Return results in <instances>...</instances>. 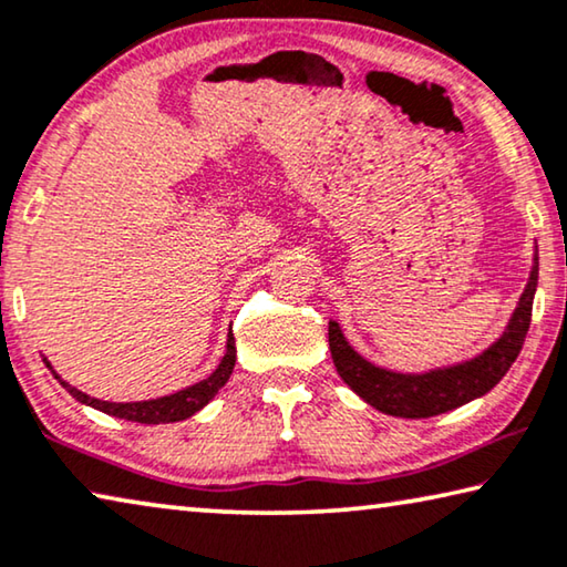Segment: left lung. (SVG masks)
I'll list each match as a JSON object with an SVG mask.
<instances>
[{
    "instance_id": "8db88e82",
    "label": "left lung",
    "mask_w": 567,
    "mask_h": 567,
    "mask_svg": "<svg viewBox=\"0 0 567 567\" xmlns=\"http://www.w3.org/2000/svg\"><path fill=\"white\" fill-rule=\"evenodd\" d=\"M537 289V258L519 296V303L512 313L507 332L468 362L454 368L431 370L423 374H403L374 368L372 362L357 354L347 342L337 321H329V350H332L334 368L347 385H350L364 403L378 411L398 417H431L482 398L499 382L525 344L529 321H533V299Z\"/></svg>"
}]
</instances>
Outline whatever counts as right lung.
I'll return each instance as SVG.
<instances>
[{"label": "right lung", "instance_id": "right-lung-1", "mask_svg": "<svg viewBox=\"0 0 567 567\" xmlns=\"http://www.w3.org/2000/svg\"><path fill=\"white\" fill-rule=\"evenodd\" d=\"M50 368V362H48ZM235 368V337H228V350H225V357L217 364V370L210 374V378L195 382V385H189L185 390H177V393L172 395H164V398H156V400H142V403H109V400H99V398H91L81 393V390L68 385L55 374H52L60 380V385H63L68 393H71L75 400H81V403L95 408V411L101 413H109V415H116V417H126V421H134V423H146V425H156V423H174V421H185V417L195 415L197 411H203V408L210 403V400L217 395V390H220L225 382L230 380Z\"/></svg>", "mask_w": 567, "mask_h": 567}]
</instances>
